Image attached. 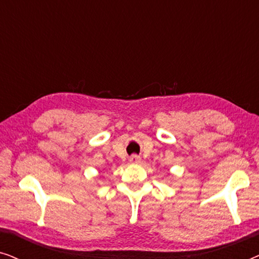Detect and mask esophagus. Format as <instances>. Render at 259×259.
Returning <instances> with one entry per match:
<instances>
[{
  "mask_svg": "<svg viewBox=\"0 0 259 259\" xmlns=\"http://www.w3.org/2000/svg\"><path fill=\"white\" fill-rule=\"evenodd\" d=\"M140 160H141V158L137 154H132L130 157V161L133 162V164H138V162H140Z\"/></svg>",
  "mask_w": 259,
  "mask_h": 259,
  "instance_id": "esophagus-1",
  "label": "esophagus"
}]
</instances>
